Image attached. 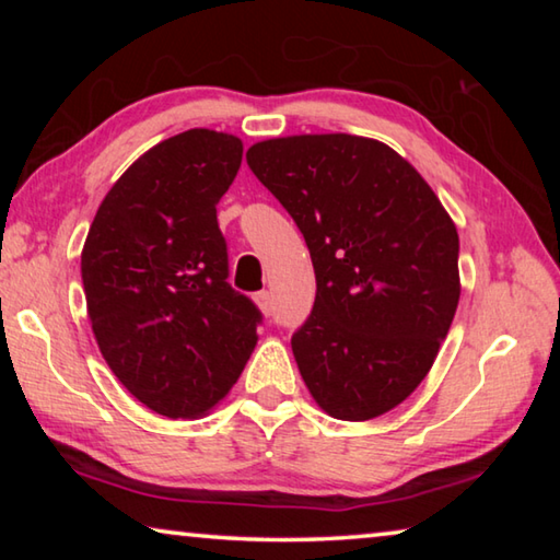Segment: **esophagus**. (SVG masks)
Masks as SVG:
<instances>
[{
    "label": "esophagus",
    "instance_id": "34e87169",
    "mask_svg": "<svg viewBox=\"0 0 560 560\" xmlns=\"http://www.w3.org/2000/svg\"><path fill=\"white\" fill-rule=\"evenodd\" d=\"M254 301H257V306L264 311V314H271V308H273V301H271V293L269 291H259V293H254Z\"/></svg>",
    "mask_w": 560,
    "mask_h": 560
}]
</instances>
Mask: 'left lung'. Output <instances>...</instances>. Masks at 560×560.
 <instances>
[{
    "mask_svg": "<svg viewBox=\"0 0 560 560\" xmlns=\"http://www.w3.org/2000/svg\"><path fill=\"white\" fill-rule=\"evenodd\" d=\"M246 163L314 261V311L291 336L303 383L338 420L393 410L430 373L457 311V226L422 175L371 138H273Z\"/></svg>",
    "mask_w": 560,
    "mask_h": 560,
    "instance_id": "left-lung-1",
    "label": "left lung"
}]
</instances>
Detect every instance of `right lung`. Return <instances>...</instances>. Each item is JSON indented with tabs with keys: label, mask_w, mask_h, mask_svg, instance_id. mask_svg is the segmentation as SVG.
Segmentation results:
<instances>
[{
	"label": "right lung",
	"mask_w": 560,
	"mask_h": 560,
	"mask_svg": "<svg viewBox=\"0 0 560 560\" xmlns=\"http://www.w3.org/2000/svg\"><path fill=\"white\" fill-rule=\"evenodd\" d=\"M242 140L192 128L138 158L101 202L81 279L103 358L158 415L197 417L222 400L257 346L261 311L230 287L217 202Z\"/></svg>",
	"instance_id": "right-lung-1"
}]
</instances>
